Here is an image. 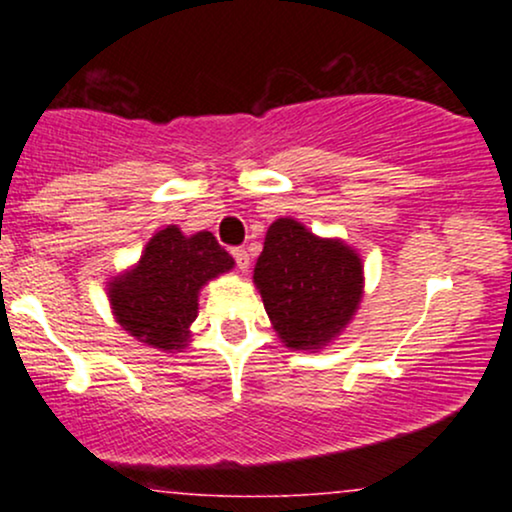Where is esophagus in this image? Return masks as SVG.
Masks as SVG:
<instances>
[{"instance_id": "esophagus-1", "label": "esophagus", "mask_w": 512, "mask_h": 512, "mask_svg": "<svg viewBox=\"0 0 512 512\" xmlns=\"http://www.w3.org/2000/svg\"><path fill=\"white\" fill-rule=\"evenodd\" d=\"M231 255L236 257V264H238L240 272H245V269L250 267V255H248V250H245V248H233Z\"/></svg>"}]
</instances>
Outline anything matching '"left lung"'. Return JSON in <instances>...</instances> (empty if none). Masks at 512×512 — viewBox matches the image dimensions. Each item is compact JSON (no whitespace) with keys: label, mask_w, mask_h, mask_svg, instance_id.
<instances>
[{"label":"left lung","mask_w":512,"mask_h":512,"mask_svg":"<svg viewBox=\"0 0 512 512\" xmlns=\"http://www.w3.org/2000/svg\"><path fill=\"white\" fill-rule=\"evenodd\" d=\"M255 284L274 330L291 349H320L344 330L363 291V267L339 240L276 219L255 264Z\"/></svg>","instance_id":"1"}]
</instances>
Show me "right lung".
Returning <instances> with one entry per match:
<instances>
[{
	"label": "right lung",
	"instance_id": "obj_1",
	"mask_svg": "<svg viewBox=\"0 0 512 512\" xmlns=\"http://www.w3.org/2000/svg\"><path fill=\"white\" fill-rule=\"evenodd\" d=\"M233 267V257L209 231L185 238L180 228L158 231L132 272L110 286L115 317L139 342L170 351L187 342L197 317V293Z\"/></svg>",
	"mask_w": 512,
	"mask_h": 512
}]
</instances>
